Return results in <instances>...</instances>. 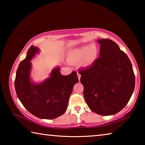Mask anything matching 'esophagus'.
<instances>
[{"label":"esophagus","instance_id":"esophagus-1","mask_svg":"<svg viewBox=\"0 0 145 145\" xmlns=\"http://www.w3.org/2000/svg\"><path fill=\"white\" fill-rule=\"evenodd\" d=\"M80 76H81V75H80V73H77V77H78V80H79L80 79Z\"/></svg>","mask_w":145,"mask_h":145}]
</instances>
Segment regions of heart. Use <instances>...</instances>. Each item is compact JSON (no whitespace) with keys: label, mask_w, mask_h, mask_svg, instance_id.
<instances>
[{"label":"heart","mask_w":145,"mask_h":145,"mask_svg":"<svg viewBox=\"0 0 145 145\" xmlns=\"http://www.w3.org/2000/svg\"><path fill=\"white\" fill-rule=\"evenodd\" d=\"M99 49L97 45H84L75 48L70 51L68 59L70 63H77L82 61L83 65L89 66L97 59Z\"/></svg>","instance_id":"1"}]
</instances>
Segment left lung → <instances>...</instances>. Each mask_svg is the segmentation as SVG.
<instances>
[{"label": "left lung", "instance_id": "8db88e82", "mask_svg": "<svg viewBox=\"0 0 145 145\" xmlns=\"http://www.w3.org/2000/svg\"><path fill=\"white\" fill-rule=\"evenodd\" d=\"M100 57L80 70V82L88 107L95 113L109 116L126 106L135 88L132 63L118 45L109 39L97 40Z\"/></svg>", "mask_w": 145, "mask_h": 145}]
</instances>
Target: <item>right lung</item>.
Segmentation results:
<instances>
[{
	"mask_svg": "<svg viewBox=\"0 0 145 145\" xmlns=\"http://www.w3.org/2000/svg\"><path fill=\"white\" fill-rule=\"evenodd\" d=\"M39 52L40 49L33 45L29 48L16 70L14 88L17 97L29 112L39 118L54 119L67 111L73 86L78 79L75 72L63 75L60 68L56 67L42 82L31 81V61Z\"/></svg>",
	"mask_w": 145,
	"mask_h": 145,
	"instance_id": "obj_1",
	"label": "right lung"
}]
</instances>
